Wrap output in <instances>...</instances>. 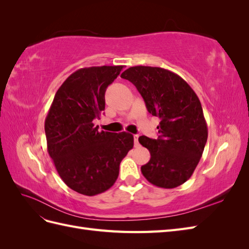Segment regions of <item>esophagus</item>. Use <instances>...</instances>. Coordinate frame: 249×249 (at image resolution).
<instances>
[{"mask_svg": "<svg viewBox=\"0 0 249 249\" xmlns=\"http://www.w3.org/2000/svg\"><path fill=\"white\" fill-rule=\"evenodd\" d=\"M138 138H139L138 135H134V144H135V146H138L139 145Z\"/></svg>", "mask_w": 249, "mask_h": 249, "instance_id": "esophagus-1", "label": "esophagus"}]
</instances>
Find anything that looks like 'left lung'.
I'll list each match as a JSON object with an SVG mask.
<instances>
[{"label": "left lung", "instance_id": "8db88e82", "mask_svg": "<svg viewBox=\"0 0 249 249\" xmlns=\"http://www.w3.org/2000/svg\"><path fill=\"white\" fill-rule=\"evenodd\" d=\"M145 102L147 111L160 117L157 139L140 136L150 153L141 172L149 183L171 189L190 178L208 139L201 104L188 83L161 67L133 66L122 73Z\"/></svg>", "mask_w": 249, "mask_h": 249}]
</instances>
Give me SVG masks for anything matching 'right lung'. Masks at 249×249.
Segmentation results:
<instances>
[{"instance_id": "right-lung-1", "label": "right lung", "mask_w": 249, "mask_h": 249, "mask_svg": "<svg viewBox=\"0 0 249 249\" xmlns=\"http://www.w3.org/2000/svg\"><path fill=\"white\" fill-rule=\"evenodd\" d=\"M123 67L92 66L71 73L57 90L44 123L48 152L60 178L87 196L114 185L120 162L134 145L133 135L100 132L92 123L105 110V92Z\"/></svg>"}]
</instances>
